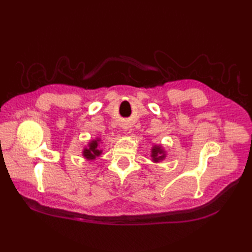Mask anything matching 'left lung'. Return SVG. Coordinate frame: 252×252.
<instances>
[{
    "label": "left lung",
    "instance_id": "8db88e82",
    "mask_svg": "<svg viewBox=\"0 0 252 252\" xmlns=\"http://www.w3.org/2000/svg\"><path fill=\"white\" fill-rule=\"evenodd\" d=\"M151 157H152V161L154 163H158L165 159V157H167V152L164 151L163 146L160 145V144L159 145L154 144L151 149Z\"/></svg>",
    "mask_w": 252,
    "mask_h": 252
}]
</instances>
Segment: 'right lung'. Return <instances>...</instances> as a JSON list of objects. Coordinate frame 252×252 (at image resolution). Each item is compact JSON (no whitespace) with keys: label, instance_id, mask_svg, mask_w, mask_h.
Listing matches in <instances>:
<instances>
[{"label":"right lung","instance_id":"obj_1","mask_svg":"<svg viewBox=\"0 0 252 252\" xmlns=\"http://www.w3.org/2000/svg\"><path fill=\"white\" fill-rule=\"evenodd\" d=\"M103 144L100 137H95L94 140H90L88 145L82 149V156L88 161H94V160L99 157L103 154V149H100V145Z\"/></svg>","mask_w":252,"mask_h":252}]
</instances>
